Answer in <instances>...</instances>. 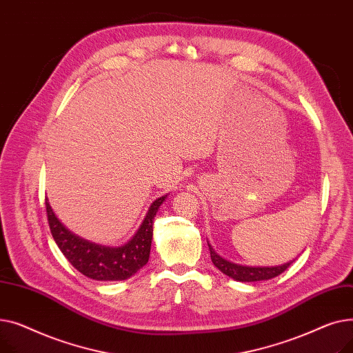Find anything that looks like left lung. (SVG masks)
<instances>
[{"label": "left lung", "mask_w": 353, "mask_h": 353, "mask_svg": "<svg viewBox=\"0 0 353 353\" xmlns=\"http://www.w3.org/2000/svg\"><path fill=\"white\" fill-rule=\"evenodd\" d=\"M210 249V257L213 265L223 272L225 274L233 277L236 281L240 282H257V281H268L272 279V277L279 276L281 273H283L292 262L285 263L282 266H276V268H248V266H239L234 263H230L225 259H221L219 254L214 253L213 248L209 245Z\"/></svg>", "instance_id": "left-lung-1"}]
</instances>
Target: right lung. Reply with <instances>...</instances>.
Here are the masks:
<instances>
[{"label": "right lung", "mask_w": 353, "mask_h": 353, "mask_svg": "<svg viewBox=\"0 0 353 353\" xmlns=\"http://www.w3.org/2000/svg\"><path fill=\"white\" fill-rule=\"evenodd\" d=\"M164 199L165 196L157 199L150 206L136 236L127 245L116 249L85 242L70 233L54 216L47 199L46 210L55 243L67 261L80 273L94 281H125L148 262L153 239V220Z\"/></svg>", "instance_id": "add662e5"}]
</instances>
